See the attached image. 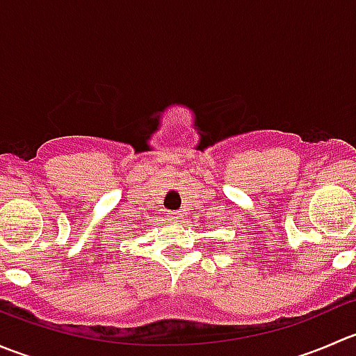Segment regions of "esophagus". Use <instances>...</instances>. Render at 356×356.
<instances>
[{
	"label": "esophagus",
	"mask_w": 356,
	"mask_h": 356,
	"mask_svg": "<svg viewBox=\"0 0 356 356\" xmlns=\"http://www.w3.org/2000/svg\"><path fill=\"white\" fill-rule=\"evenodd\" d=\"M179 215H181L179 211H170V213H168V218H172V220H177Z\"/></svg>",
	"instance_id": "34e87169"
}]
</instances>
